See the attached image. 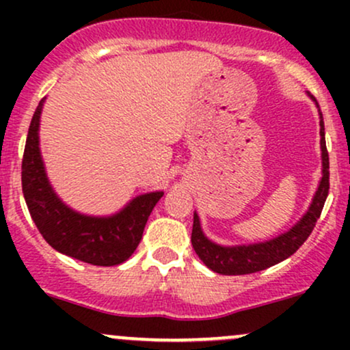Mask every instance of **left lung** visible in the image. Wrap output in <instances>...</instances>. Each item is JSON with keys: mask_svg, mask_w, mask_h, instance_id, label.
I'll return each instance as SVG.
<instances>
[{"mask_svg": "<svg viewBox=\"0 0 350 350\" xmlns=\"http://www.w3.org/2000/svg\"><path fill=\"white\" fill-rule=\"evenodd\" d=\"M309 98L317 105L316 98L308 94ZM319 126H321V159H323V178L316 189V194L309 204L306 214L293 226L290 230L280 234L275 239L267 242L250 243V245H235V247H224L204 235L200 227L199 215L194 212V226H192L191 242L199 258L206 263L207 268L220 275H248V273L262 271L273 265L283 262L291 256L298 248L306 242L311 235L312 228L316 227L317 219L323 212L324 202L329 194V154L326 148V136H324L323 113L319 110Z\"/></svg>", "mask_w": 350, "mask_h": 350, "instance_id": "1", "label": "left lung"}]
</instances>
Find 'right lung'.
Masks as SVG:
<instances>
[{"mask_svg":"<svg viewBox=\"0 0 350 350\" xmlns=\"http://www.w3.org/2000/svg\"><path fill=\"white\" fill-rule=\"evenodd\" d=\"M46 98L39 102L23 156V194L36 227L47 243L64 255L98 267L126 262L143 237L151 211L163 191L146 192L113 215H85L64 204L47 179L39 148V123Z\"/></svg>","mask_w":350,"mask_h":350,"instance_id":"obj_1","label":"right lung"}]
</instances>
